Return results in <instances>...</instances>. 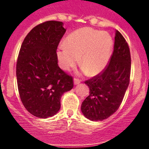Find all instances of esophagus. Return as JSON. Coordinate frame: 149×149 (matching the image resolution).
I'll list each match as a JSON object with an SVG mask.
<instances>
[{"mask_svg":"<svg viewBox=\"0 0 149 149\" xmlns=\"http://www.w3.org/2000/svg\"><path fill=\"white\" fill-rule=\"evenodd\" d=\"M81 80H80V79H78V78H74V84H75V85H77V84H81Z\"/></svg>","mask_w":149,"mask_h":149,"instance_id":"34e87169","label":"esophagus"}]
</instances>
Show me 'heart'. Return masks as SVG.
I'll list each match as a JSON object with an SVG mask.
<instances>
[{
	"instance_id": "b5f03b06",
	"label": "heart",
	"mask_w": 149,
	"mask_h": 149,
	"mask_svg": "<svg viewBox=\"0 0 149 149\" xmlns=\"http://www.w3.org/2000/svg\"><path fill=\"white\" fill-rule=\"evenodd\" d=\"M65 45L61 46L57 53L61 68L70 70L78 63L81 57L83 71H88L89 74L95 75L108 64L113 41L108 33L84 27L69 34Z\"/></svg>"
}]
</instances>
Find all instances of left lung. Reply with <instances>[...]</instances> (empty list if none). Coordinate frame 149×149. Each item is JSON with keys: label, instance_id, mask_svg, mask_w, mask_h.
Returning a JSON list of instances; mask_svg holds the SVG:
<instances>
[{"label": "left lung", "instance_id": "8db88e82", "mask_svg": "<svg viewBox=\"0 0 149 149\" xmlns=\"http://www.w3.org/2000/svg\"><path fill=\"white\" fill-rule=\"evenodd\" d=\"M131 59L127 42L116 30L113 51L101 72L85 81L89 95L81 104V111L92 121H102L119 109L130 82Z\"/></svg>", "mask_w": 149, "mask_h": 149}]
</instances>
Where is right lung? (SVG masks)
<instances>
[{
    "label": "right lung",
    "mask_w": 149,
    "mask_h": 149,
    "mask_svg": "<svg viewBox=\"0 0 149 149\" xmlns=\"http://www.w3.org/2000/svg\"><path fill=\"white\" fill-rule=\"evenodd\" d=\"M63 22L47 21L30 30L18 53V93L26 110L38 118L53 116L60 98L73 88V77L59 67L56 49L65 33Z\"/></svg>",
    "instance_id": "right-lung-1"
}]
</instances>
